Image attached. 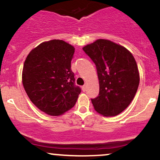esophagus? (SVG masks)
Segmentation results:
<instances>
[{
  "label": "esophagus",
  "instance_id": "34e87169",
  "mask_svg": "<svg viewBox=\"0 0 160 160\" xmlns=\"http://www.w3.org/2000/svg\"><path fill=\"white\" fill-rule=\"evenodd\" d=\"M82 91L85 92V91H86V85L82 86Z\"/></svg>",
  "mask_w": 160,
  "mask_h": 160
}]
</instances>
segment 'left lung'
<instances>
[{
    "label": "left lung",
    "instance_id": "1",
    "mask_svg": "<svg viewBox=\"0 0 160 160\" xmlns=\"http://www.w3.org/2000/svg\"><path fill=\"white\" fill-rule=\"evenodd\" d=\"M96 66L99 94L91 99L95 110L105 117L117 116L133 100L140 81L135 58L124 47L98 39L82 48Z\"/></svg>",
    "mask_w": 160,
    "mask_h": 160
}]
</instances>
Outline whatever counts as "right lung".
Returning <instances> with one entry per match:
<instances>
[{"mask_svg": "<svg viewBox=\"0 0 160 160\" xmlns=\"http://www.w3.org/2000/svg\"><path fill=\"white\" fill-rule=\"evenodd\" d=\"M74 47L62 40L43 42L28 55L22 84L28 96L40 111L59 116L71 109L81 92L75 86L71 63Z\"/></svg>", "mask_w": 160, "mask_h": 160, "instance_id": "obj_1", "label": "right lung"}]
</instances>
